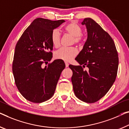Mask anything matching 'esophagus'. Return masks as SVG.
Here are the masks:
<instances>
[{
  "label": "esophagus",
  "mask_w": 129,
  "mask_h": 129,
  "mask_svg": "<svg viewBox=\"0 0 129 129\" xmlns=\"http://www.w3.org/2000/svg\"><path fill=\"white\" fill-rule=\"evenodd\" d=\"M65 67H66L67 68V67H68V66H69V64H68V62H65Z\"/></svg>",
  "instance_id": "esophagus-1"
}]
</instances>
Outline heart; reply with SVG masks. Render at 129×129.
Instances as JSON below:
<instances>
[{
  "mask_svg": "<svg viewBox=\"0 0 129 129\" xmlns=\"http://www.w3.org/2000/svg\"><path fill=\"white\" fill-rule=\"evenodd\" d=\"M65 30L67 33L74 37V42L80 44L82 42L81 38L82 29L80 26L75 22L70 23L65 26ZM51 40L55 47H58L60 43V32L58 29H54L51 34ZM78 54L77 50L74 47H62L54 53L56 59L65 61H70L76 57Z\"/></svg>",
  "mask_w": 129,
  "mask_h": 129,
  "instance_id": "b5f03b06",
  "label": "heart"
}]
</instances>
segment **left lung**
I'll return each instance as SVG.
<instances>
[{
  "label": "left lung",
  "instance_id": "obj_1",
  "mask_svg": "<svg viewBox=\"0 0 129 129\" xmlns=\"http://www.w3.org/2000/svg\"><path fill=\"white\" fill-rule=\"evenodd\" d=\"M82 24L86 26L87 38L75 58L80 65L69 67L73 72L71 81L76 97L94 103L106 94L114 84L118 54L112 38L95 21L86 18ZM85 66L88 68L87 71L83 70Z\"/></svg>",
  "mask_w": 129,
  "mask_h": 129
}]
</instances>
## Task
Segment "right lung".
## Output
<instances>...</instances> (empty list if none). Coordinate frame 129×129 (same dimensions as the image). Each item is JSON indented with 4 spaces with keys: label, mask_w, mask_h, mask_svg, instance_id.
Segmentation results:
<instances>
[{
    "label": "right lung",
    "mask_w": 129,
    "mask_h": 129,
    "mask_svg": "<svg viewBox=\"0 0 129 129\" xmlns=\"http://www.w3.org/2000/svg\"><path fill=\"white\" fill-rule=\"evenodd\" d=\"M65 22L38 18L33 21L17 42L13 62V73L17 89L25 99L43 103L54 94L64 62L52 58L53 30Z\"/></svg>",
    "instance_id": "right-lung-1"
}]
</instances>
